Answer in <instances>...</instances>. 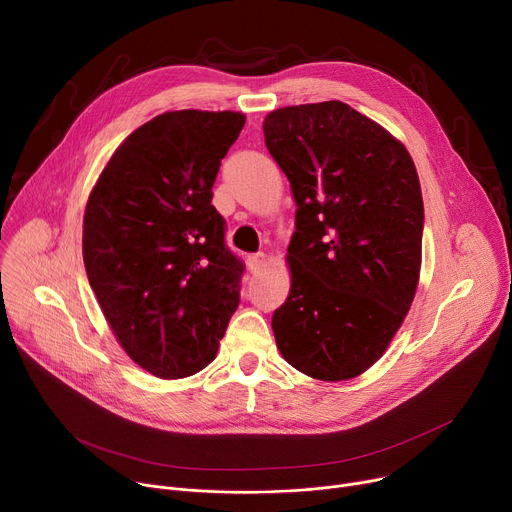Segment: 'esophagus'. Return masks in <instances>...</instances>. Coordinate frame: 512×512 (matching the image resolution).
Returning a JSON list of instances; mask_svg holds the SVG:
<instances>
[{
  "label": "esophagus",
  "mask_w": 512,
  "mask_h": 512,
  "mask_svg": "<svg viewBox=\"0 0 512 512\" xmlns=\"http://www.w3.org/2000/svg\"><path fill=\"white\" fill-rule=\"evenodd\" d=\"M263 263H265V255L263 253H257V255H251L249 259H247V265H249V270L253 272V274H257L261 267H263Z\"/></svg>",
  "instance_id": "esophagus-1"
}]
</instances>
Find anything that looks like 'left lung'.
Returning a JSON list of instances; mask_svg holds the SVG:
<instances>
[{"label":"left lung","instance_id":"left-lung-1","mask_svg":"<svg viewBox=\"0 0 512 512\" xmlns=\"http://www.w3.org/2000/svg\"><path fill=\"white\" fill-rule=\"evenodd\" d=\"M263 134L297 203L290 292L272 317L278 351L309 378H357L386 353L415 299V164L384 126L342 101L280 107Z\"/></svg>","mask_w":512,"mask_h":512}]
</instances>
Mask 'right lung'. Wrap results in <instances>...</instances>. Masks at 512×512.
<instances>
[{"instance_id":"obj_1","label":"right lung","mask_w":512,"mask_h":512,"mask_svg":"<svg viewBox=\"0 0 512 512\" xmlns=\"http://www.w3.org/2000/svg\"><path fill=\"white\" fill-rule=\"evenodd\" d=\"M240 112L178 110L139 126L99 174L83 259L124 353L161 380L207 367L240 301L242 263L211 205Z\"/></svg>"}]
</instances>
